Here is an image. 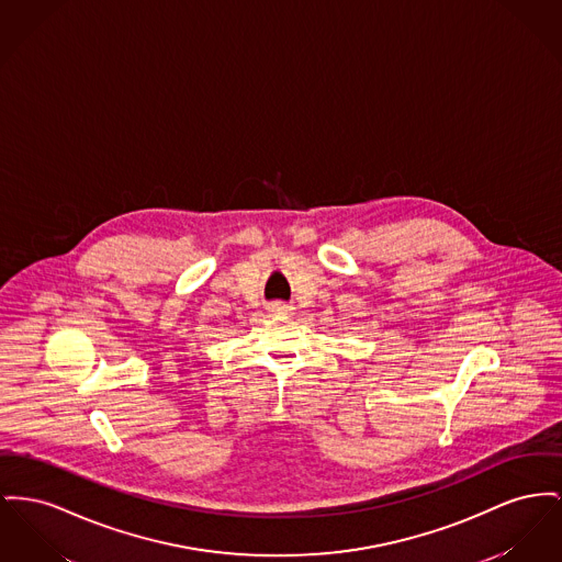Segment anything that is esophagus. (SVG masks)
Listing matches in <instances>:
<instances>
[{
  "instance_id": "esophagus-1",
  "label": "esophagus",
  "mask_w": 562,
  "mask_h": 562,
  "mask_svg": "<svg viewBox=\"0 0 562 562\" xmlns=\"http://www.w3.org/2000/svg\"><path fill=\"white\" fill-rule=\"evenodd\" d=\"M293 305H289V303H282V301H278V303H273L271 305V312L273 314H282V316H286V314H293Z\"/></svg>"
}]
</instances>
